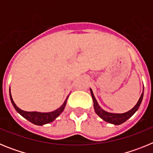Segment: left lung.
Instances as JSON below:
<instances>
[{
  "instance_id": "left-lung-1",
  "label": "left lung",
  "mask_w": 153,
  "mask_h": 153,
  "mask_svg": "<svg viewBox=\"0 0 153 153\" xmlns=\"http://www.w3.org/2000/svg\"><path fill=\"white\" fill-rule=\"evenodd\" d=\"M90 93H91L92 98H93V106H94V109H95V112L99 117H100L101 119L106 121V122L109 123L114 124V125H120V124L123 123L124 122H126L128 119L130 118L132 115L134 114L137 109L140 107V104H141L142 100H143V92L141 94L140 97V100L137 102V103L136 104V106L132 108V109H130L129 111L126 112V113H108V112L105 111L100 106V105L97 102V100H96L95 97L93 95V91L90 89Z\"/></svg>"
}]
</instances>
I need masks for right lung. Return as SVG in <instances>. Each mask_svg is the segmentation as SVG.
<instances>
[{"instance_id":"right-lung-1","label":"right lung","mask_w":153,"mask_h":153,"mask_svg":"<svg viewBox=\"0 0 153 153\" xmlns=\"http://www.w3.org/2000/svg\"><path fill=\"white\" fill-rule=\"evenodd\" d=\"M10 91V101H11L12 104H13V107L14 109H16V111L18 113L22 116L23 117L26 119V120H29L30 122L32 123L35 124V125L37 126H42L44 125V124L47 123H50L53 122L56 117L63 111V109H64L65 106H66V104H67V98L66 99V100L64 101L63 104L60 106L59 109H56L54 111L51 112V113H39V112H27V111H24L22 109H21L20 108L17 107L16 106V104L14 103L13 102V99H12L11 97V93H10V89L9 90Z\"/></svg>"}]
</instances>
